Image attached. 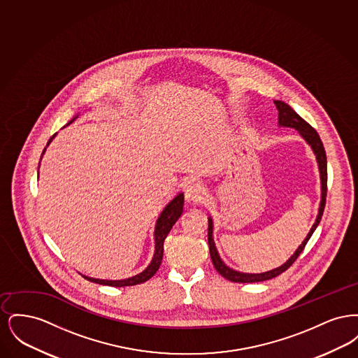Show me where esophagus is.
<instances>
[{"label":"esophagus","instance_id":"obj_1","mask_svg":"<svg viewBox=\"0 0 358 358\" xmlns=\"http://www.w3.org/2000/svg\"><path fill=\"white\" fill-rule=\"evenodd\" d=\"M185 200L187 204H201L205 200V190L200 185H189L185 189Z\"/></svg>","mask_w":358,"mask_h":358}]
</instances>
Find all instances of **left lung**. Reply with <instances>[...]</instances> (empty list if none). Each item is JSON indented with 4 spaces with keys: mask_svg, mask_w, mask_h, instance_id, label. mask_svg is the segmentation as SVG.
<instances>
[{
    "mask_svg": "<svg viewBox=\"0 0 358 358\" xmlns=\"http://www.w3.org/2000/svg\"><path fill=\"white\" fill-rule=\"evenodd\" d=\"M276 108H278V122L279 126L283 127H291L299 131V134L303 136V139L307 143L311 146L313 152L315 154L317 162H318V169H320V176H321V204L318 208V215L315 222L313 224L310 232L307 234L306 238L302 241V244L296 248V251L294 252V255L289 256V260L282 264L278 268H273L271 271L262 273H238L232 268H229L228 266H225V263L222 262V257L219 256V252L216 250L215 241H213V222L210 217H208V243H209V254L212 263L215 266V268L217 270V273L224 276L225 279L231 280V282H236V283H255V282H263V280H268L273 279L275 276L285 273L289 266H292V263L298 259V256L301 255V252L303 251L305 245L308 241V238H311V235L314 234L315 228L318 227V224L322 219L324 215V204H326V193H327V161H326V153H324V143L321 141V138L318 136V133L307 123L306 120L301 118L287 103L282 102V101H273Z\"/></svg>",
    "mask_w": 358,
    "mask_h": 358,
    "instance_id": "obj_1",
    "label": "left lung"
}]
</instances>
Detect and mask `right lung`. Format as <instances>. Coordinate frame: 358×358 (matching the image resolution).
Returning a JSON list of instances; mask_svg holds the SVG:
<instances>
[{
  "instance_id": "obj_1",
  "label": "right lung",
  "mask_w": 358,
  "mask_h": 358,
  "mask_svg": "<svg viewBox=\"0 0 358 358\" xmlns=\"http://www.w3.org/2000/svg\"><path fill=\"white\" fill-rule=\"evenodd\" d=\"M76 118V117H75ZM73 120L69 123H72ZM56 134L51 136V139L48 141L47 146L52 142V139L55 138ZM47 149V148H45ZM45 149L43 150V154L45 153ZM184 210V193H178L169 204L165 206V209L161 212L158 220L155 222V229H154V243H155V250H154L153 259L150 262V264L146 267V270H143L142 273H138L136 276L127 278V279H122V280H104V279H94L90 276L83 275V278L98 283V285H104V286H111V287H126V286H136L141 285L146 280H149L154 273L158 271L161 262H162V256H164V241L168 236V234L171 232V227L176 224V222L180 219V216L182 215Z\"/></svg>"
}]
</instances>
